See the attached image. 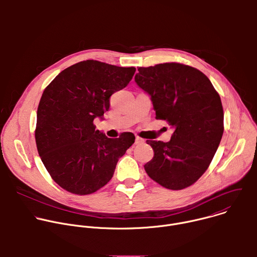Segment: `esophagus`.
<instances>
[{
	"mask_svg": "<svg viewBox=\"0 0 257 257\" xmlns=\"http://www.w3.org/2000/svg\"><path fill=\"white\" fill-rule=\"evenodd\" d=\"M144 142V139H142L141 137H139V136H136V138H135V144H141V143H143Z\"/></svg>",
	"mask_w": 257,
	"mask_h": 257,
	"instance_id": "obj_1",
	"label": "esophagus"
}]
</instances>
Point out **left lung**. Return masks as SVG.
<instances>
[{"label": "left lung", "instance_id": "8db88e82", "mask_svg": "<svg viewBox=\"0 0 257 257\" xmlns=\"http://www.w3.org/2000/svg\"><path fill=\"white\" fill-rule=\"evenodd\" d=\"M135 81L151 95L156 118L174 128L168 142L146 141L155 155L145 172L168 189L191 186L209 167L224 133L219 94L201 71L174 62L139 67Z\"/></svg>", "mask_w": 257, "mask_h": 257}]
</instances>
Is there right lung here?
<instances>
[{
    "instance_id": "obj_1",
    "label": "right lung",
    "mask_w": 257,
    "mask_h": 257,
    "mask_svg": "<svg viewBox=\"0 0 257 257\" xmlns=\"http://www.w3.org/2000/svg\"><path fill=\"white\" fill-rule=\"evenodd\" d=\"M136 69L86 60L63 70L42 95L35 142L47 171L66 191L91 194L112 179L119 158L134 143L125 132L107 138L93 121L109 97L131 81Z\"/></svg>"
}]
</instances>
